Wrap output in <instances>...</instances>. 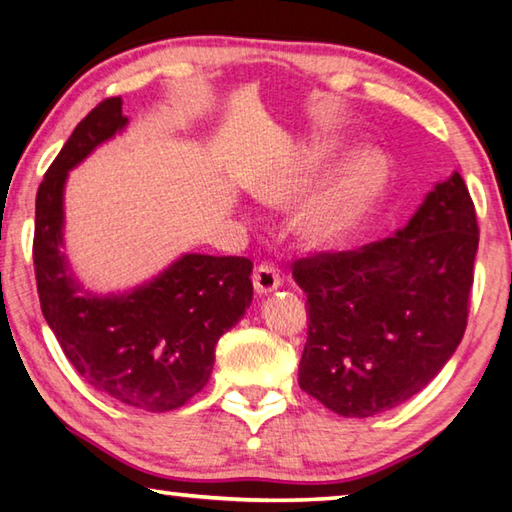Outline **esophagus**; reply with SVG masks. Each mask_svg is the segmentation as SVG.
<instances>
[{"mask_svg": "<svg viewBox=\"0 0 512 512\" xmlns=\"http://www.w3.org/2000/svg\"><path fill=\"white\" fill-rule=\"evenodd\" d=\"M253 284H255L257 295H268V293H273V291H277V288L282 286V277H280V273L275 271L273 266L262 264V266L255 268Z\"/></svg>", "mask_w": 512, "mask_h": 512, "instance_id": "34e87169", "label": "esophagus"}]
</instances>
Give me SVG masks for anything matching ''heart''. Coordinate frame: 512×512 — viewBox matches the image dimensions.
Listing matches in <instances>:
<instances>
[{"instance_id": "heart-1", "label": "heart", "mask_w": 512, "mask_h": 512, "mask_svg": "<svg viewBox=\"0 0 512 512\" xmlns=\"http://www.w3.org/2000/svg\"><path fill=\"white\" fill-rule=\"evenodd\" d=\"M329 161L331 145H306L293 159L255 181V197L271 208H291L311 192L313 183L327 170ZM380 174H383L380 161L374 156H365L333 176L297 210L293 219L297 241L309 250H329L342 244L356 228Z\"/></svg>"}]
</instances>
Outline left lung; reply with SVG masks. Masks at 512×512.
<instances>
[{"mask_svg": "<svg viewBox=\"0 0 512 512\" xmlns=\"http://www.w3.org/2000/svg\"><path fill=\"white\" fill-rule=\"evenodd\" d=\"M475 203L454 172L396 235L293 264L309 304L300 387L349 418L410 401L452 358L468 322Z\"/></svg>", "mask_w": 512, "mask_h": 512, "instance_id": "8db88e82", "label": "left lung"}]
</instances>
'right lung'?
Here are the masks:
<instances>
[{"instance_id": "obj_1", "label": "right lung", "mask_w": 512, "mask_h": 512, "mask_svg": "<svg viewBox=\"0 0 512 512\" xmlns=\"http://www.w3.org/2000/svg\"><path fill=\"white\" fill-rule=\"evenodd\" d=\"M125 125L123 100H102L46 170L35 199L37 293L64 356L91 387L136 410L170 412L206 387L217 340L253 302V262L185 253L125 293L98 295L78 282L62 253L64 183Z\"/></svg>"}]
</instances>
